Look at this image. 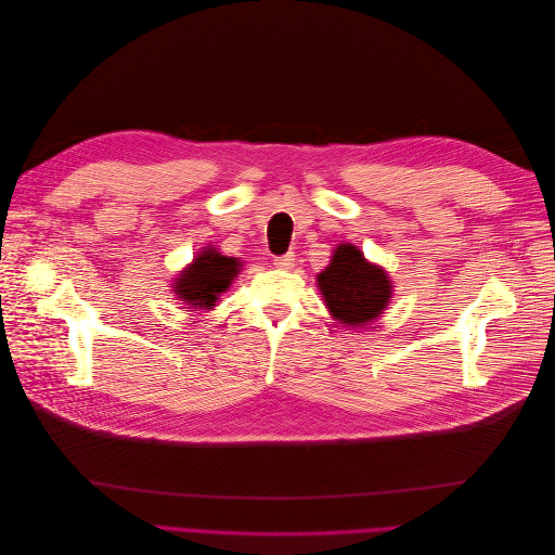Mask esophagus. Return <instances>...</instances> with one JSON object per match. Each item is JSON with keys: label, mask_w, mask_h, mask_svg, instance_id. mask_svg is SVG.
<instances>
[{"label": "esophagus", "mask_w": 555, "mask_h": 555, "mask_svg": "<svg viewBox=\"0 0 555 555\" xmlns=\"http://www.w3.org/2000/svg\"><path fill=\"white\" fill-rule=\"evenodd\" d=\"M294 261H296V255H294V253H286V255H280V257L273 259V263H275L278 269H292Z\"/></svg>", "instance_id": "34e87169"}]
</instances>
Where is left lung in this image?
I'll use <instances>...</instances> for the list:
<instances>
[{
	"mask_svg": "<svg viewBox=\"0 0 555 555\" xmlns=\"http://www.w3.org/2000/svg\"><path fill=\"white\" fill-rule=\"evenodd\" d=\"M315 282L334 319L352 327L373 323L392 294L386 271L365 261L363 253L352 244L336 246L330 267L319 273Z\"/></svg>",
	"mask_w": 555,
	"mask_h": 555,
	"instance_id": "obj_1",
	"label": "left lung"
}]
</instances>
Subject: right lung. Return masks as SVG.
<instances>
[{"mask_svg":"<svg viewBox=\"0 0 555 555\" xmlns=\"http://www.w3.org/2000/svg\"><path fill=\"white\" fill-rule=\"evenodd\" d=\"M242 261L236 257H225L217 248H203L196 259L184 269L173 288L178 298L190 305V309H212L223 292H228L232 280L240 275Z\"/></svg>","mask_w":555,"mask_h":555,"instance_id":"right-lung-1","label":"right lung"}]
</instances>
